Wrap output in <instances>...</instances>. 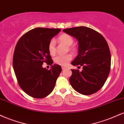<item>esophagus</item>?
Wrapping results in <instances>:
<instances>
[{
  "label": "esophagus",
  "instance_id": "obj_1",
  "mask_svg": "<svg viewBox=\"0 0 124 124\" xmlns=\"http://www.w3.org/2000/svg\"><path fill=\"white\" fill-rule=\"evenodd\" d=\"M62 70H65V69H66V68L64 67H62Z\"/></svg>",
  "mask_w": 124,
  "mask_h": 124
}]
</instances>
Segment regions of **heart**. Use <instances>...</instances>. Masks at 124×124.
I'll use <instances>...</instances> for the list:
<instances>
[{
  "label": "heart",
  "mask_w": 124,
  "mask_h": 124,
  "mask_svg": "<svg viewBox=\"0 0 124 124\" xmlns=\"http://www.w3.org/2000/svg\"><path fill=\"white\" fill-rule=\"evenodd\" d=\"M58 40L60 43H64L68 46V49L70 51H74L75 47L71 45L74 43V39L71 36L66 33L61 35L59 36ZM48 50L51 55H53L56 53V42L54 39H51L48 45ZM72 59V56L71 54H67L65 55H58L54 58V62L58 65L62 66H65L68 64Z\"/></svg>",
  "instance_id": "1"
}]
</instances>
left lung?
<instances>
[{
  "mask_svg": "<svg viewBox=\"0 0 124 124\" xmlns=\"http://www.w3.org/2000/svg\"><path fill=\"white\" fill-rule=\"evenodd\" d=\"M64 32L78 41V54L71 64L82 67L81 72L71 70L70 82L75 91L84 95L96 93L103 87L111 67V54L104 38L93 29L78 27Z\"/></svg>",
  "mask_w": 124,
  "mask_h": 124,
  "instance_id": "1",
  "label": "left lung"
}]
</instances>
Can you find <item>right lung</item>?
Returning <instances> with one entry per match:
<instances>
[{
    "mask_svg": "<svg viewBox=\"0 0 124 124\" xmlns=\"http://www.w3.org/2000/svg\"><path fill=\"white\" fill-rule=\"evenodd\" d=\"M60 29L36 28L20 38L14 49L13 65L20 88L36 99L47 96L53 91L62 72L60 65H52L49 70L42 67L44 62L52 65L48 45Z\"/></svg>",
    "mask_w": 124,
    "mask_h": 124,
    "instance_id": "obj_1",
    "label": "right lung"
}]
</instances>
